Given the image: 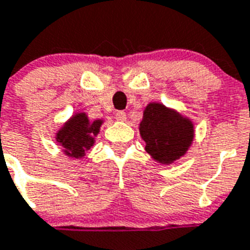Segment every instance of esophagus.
<instances>
[{
	"label": "esophagus",
	"mask_w": 250,
	"mask_h": 250,
	"mask_svg": "<svg viewBox=\"0 0 250 250\" xmlns=\"http://www.w3.org/2000/svg\"><path fill=\"white\" fill-rule=\"evenodd\" d=\"M115 119H116L117 121H125L126 120V113L124 112V111H117V112L115 113Z\"/></svg>",
	"instance_id": "34e87169"
}]
</instances>
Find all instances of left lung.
<instances>
[{
  "label": "left lung",
  "instance_id": "8db88e82",
  "mask_svg": "<svg viewBox=\"0 0 250 250\" xmlns=\"http://www.w3.org/2000/svg\"><path fill=\"white\" fill-rule=\"evenodd\" d=\"M139 133L146 152L161 165H171L185 156L194 140V124L164 103L149 102L143 111Z\"/></svg>",
  "mask_w": 250,
  "mask_h": 250
}]
</instances>
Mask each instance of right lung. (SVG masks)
<instances>
[{"label": "right lung", "mask_w": 250, "mask_h": 250, "mask_svg": "<svg viewBox=\"0 0 250 250\" xmlns=\"http://www.w3.org/2000/svg\"><path fill=\"white\" fill-rule=\"evenodd\" d=\"M103 123L102 119L90 121L85 112H76L57 130L55 140L65 156L80 160L94 146Z\"/></svg>", "instance_id": "right-lung-1"}]
</instances>
